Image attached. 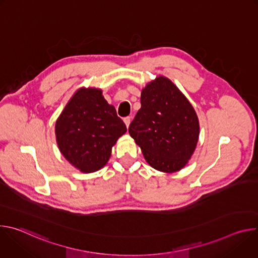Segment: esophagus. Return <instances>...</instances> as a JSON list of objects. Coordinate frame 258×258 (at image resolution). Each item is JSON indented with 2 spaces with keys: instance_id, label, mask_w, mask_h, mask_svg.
Here are the masks:
<instances>
[{
  "instance_id": "esophagus-1",
  "label": "esophagus",
  "mask_w": 258,
  "mask_h": 258,
  "mask_svg": "<svg viewBox=\"0 0 258 258\" xmlns=\"http://www.w3.org/2000/svg\"><path fill=\"white\" fill-rule=\"evenodd\" d=\"M123 121H124V123H125V125H126V127H128L130 126V123H131V117H124L123 118Z\"/></svg>"
}]
</instances>
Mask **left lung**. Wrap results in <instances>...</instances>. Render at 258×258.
Returning a JSON list of instances; mask_svg holds the SVG:
<instances>
[{"label":"left lung","mask_w":258,"mask_h":258,"mask_svg":"<svg viewBox=\"0 0 258 258\" xmlns=\"http://www.w3.org/2000/svg\"><path fill=\"white\" fill-rule=\"evenodd\" d=\"M199 120L193 106L164 77H158L141 93V108L128 133L153 168L175 172L193 155L199 138Z\"/></svg>","instance_id":"obj_1"}]
</instances>
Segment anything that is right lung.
Wrapping results in <instances>:
<instances>
[{"mask_svg":"<svg viewBox=\"0 0 258 258\" xmlns=\"http://www.w3.org/2000/svg\"><path fill=\"white\" fill-rule=\"evenodd\" d=\"M126 133L114 106L99 89L82 88L66 104L55 125L62 155L82 172L101 169L111 156L112 147Z\"/></svg>","mask_w":258,"mask_h":258,"instance_id":"right-lung-1","label":"right lung"}]
</instances>
